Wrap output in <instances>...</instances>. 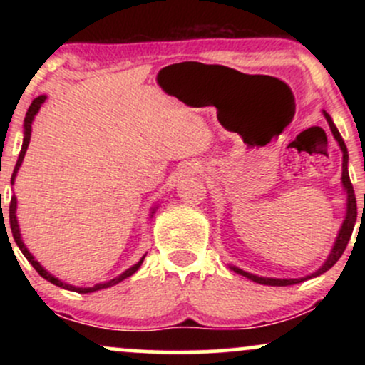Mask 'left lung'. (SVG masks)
<instances>
[{"label":"left lung","instance_id":"8db88e82","mask_svg":"<svg viewBox=\"0 0 365 365\" xmlns=\"http://www.w3.org/2000/svg\"><path fill=\"white\" fill-rule=\"evenodd\" d=\"M322 113H324V118H326V121H328V125H329V128H331V133H333L334 140H336L338 145H340L341 154H343V161H341V185H343V190H345V194H346L345 217H343V223L340 226V230H338V235H336V238H334V244H333V247H331L328 257H326V261L322 262L321 266L317 267V269L314 271V273H311V274L300 276V278H267V276L252 274V273H249V271H244V269H240V267L232 266V264H230V267H232V269L235 271V273L245 276V278L252 279V282L259 283V284H267V287H288V284L302 283V282H305V279L316 278V276L326 273V271L331 269V267H333L334 264H336L338 259L341 257L343 250L346 249V244H349V240H350V237H351V232H354L355 221H357V200H355L354 187H351V182H350V177H349V150H346L345 142H343L340 132H338L336 125L333 123L331 116L326 111H322Z\"/></svg>","mask_w":365,"mask_h":365}]
</instances>
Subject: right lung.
Segmentation results:
<instances>
[{
  "instance_id": "add662e5",
  "label": "right lung",
  "mask_w": 365,
  "mask_h": 365,
  "mask_svg": "<svg viewBox=\"0 0 365 365\" xmlns=\"http://www.w3.org/2000/svg\"><path fill=\"white\" fill-rule=\"evenodd\" d=\"M46 99H48V96H37V98L32 101L31 106H29L27 113H25V120H24V142H22V149H20V154H19V159H16V165H15V170H14V175H11V185L15 183V177L16 173H19L20 166H22L24 163V156L25 153H27V148H29V142H31V133H32V121H34L36 115L39 113L41 106H43ZM158 206H154L153 209H150V216H154V212H156ZM5 221V220H3ZM10 226H11V235H14V240L15 244L19 245V249L22 250V254L27 257V261L34 266V269L39 273L41 276H43L44 279H48L49 283L56 284V287L60 288H65V290H70V292H77V293H92V292H98V290H104V288H110V287H115V284H118L120 282H123V279H127L128 276H132L133 273H135L137 269L142 266V262H144V257L145 255H142V259L137 264H133L132 267H128L127 271H123V273L116 276V278L110 279V282H104V283H96L92 284V287H75V284H70V283H65L61 282V279H58L56 276H53L51 273H49L48 269H44L43 266H41V262L36 261V257L32 255L31 252H29L27 245L24 244L22 240V233H20V226H19V220H16V197L14 195L11 197V202H10Z\"/></svg>"
}]
</instances>
